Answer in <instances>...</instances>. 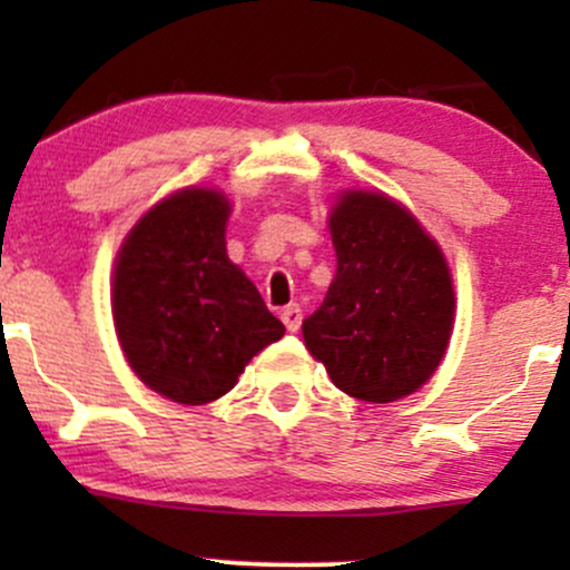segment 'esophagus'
Masks as SVG:
<instances>
[{
  "mask_svg": "<svg viewBox=\"0 0 570 570\" xmlns=\"http://www.w3.org/2000/svg\"><path fill=\"white\" fill-rule=\"evenodd\" d=\"M281 322L289 332H297L299 324H303V307L299 305H286L284 311H281Z\"/></svg>",
  "mask_w": 570,
  "mask_h": 570,
  "instance_id": "esophagus-1",
  "label": "esophagus"
}]
</instances>
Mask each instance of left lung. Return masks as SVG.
Returning <instances> with one entry per match:
<instances>
[{
	"mask_svg": "<svg viewBox=\"0 0 570 570\" xmlns=\"http://www.w3.org/2000/svg\"><path fill=\"white\" fill-rule=\"evenodd\" d=\"M337 273L303 322L313 358L362 402H396L434 375L448 351L455 294L442 248L383 193L348 189L330 214Z\"/></svg>",
	"mask_w": 570,
	"mask_h": 570,
	"instance_id": "left-lung-1",
	"label": "left lung"
}]
</instances>
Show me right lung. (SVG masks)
<instances>
[{"mask_svg": "<svg viewBox=\"0 0 570 570\" xmlns=\"http://www.w3.org/2000/svg\"><path fill=\"white\" fill-rule=\"evenodd\" d=\"M230 200L187 187L136 222L115 263V330L144 385L179 404L225 396L284 337L257 286L230 263Z\"/></svg>", "mask_w": 570, "mask_h": 570, "instance_id": "add662e5", "label": "right lung"}]
</instances>
